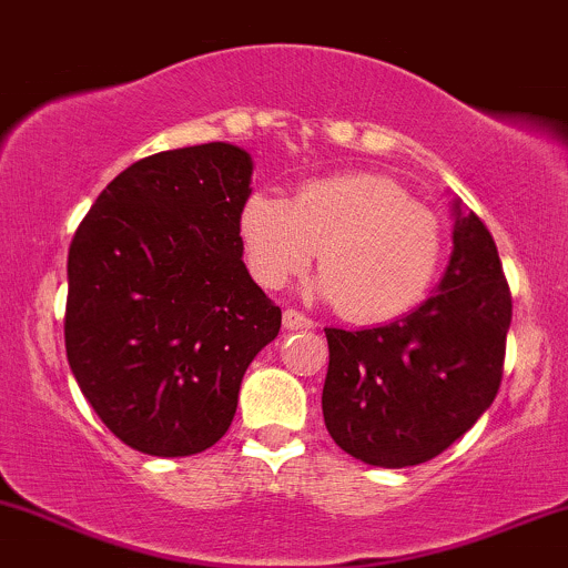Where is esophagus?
<instances>
[{
    "label": "esophagus",
    "instance_id": "obj_1",
    "mask_svg": "<svg viewBox=\"0 0 568 568\" xmlns=\"http://www.w3.org/2000/svg\"><path fill=\"white\" fill-rule=\"evenodd\" d=\"M283 326L288 328V332H304V328H315V323H313V317L296 313V310H285Z\"/></svg>",
    "mask_w": 568,
    "mask_h": 568
}]
</instances>
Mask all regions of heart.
<instances>
[{
  "instance_id": "1",
  "label": "heart",
  "mask_w": 568,
  "mask_h": 568,
  "mask_svg": "<svg viewBox=\"0 0 568 568\" xmlns=\"http://www.w3.org/2000/svg\"><path fill=\"white\" fill-rule=\"evenodd\" d=\"M236 229L255 283L283 288L317 255L315 294L361 323L394 321L417 307L445 258L436 213L375 172L307 180L291 202L253 191Z\"/></svg>"
}]
</instances>
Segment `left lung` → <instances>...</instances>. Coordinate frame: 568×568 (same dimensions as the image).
Here are the masks:
<instances>
[{
  "label": "left lung",
  "instance_id": "1",
  "mask_svg": "<svg viewBox=\"0 0 568 568\" xmlns=\"http://www.w3.org/2000/svg\"><path fill=\"white\" fill-rule=\"evenodd\" d=\"M509 321L494 236L453 199V253L436 294L394 323L326 328L323 420L332 439L383 469L439 456L494 404Z\"/></svg>",
  "mask_w": 568,
  "mask_h": 568
}]
</instances>
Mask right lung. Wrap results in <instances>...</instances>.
Returning a JSON list of instances; mask_svg holds the SVG:
<instances>
[{"mask_svg":"<svg viewBox=\"0 0 568 568\" xmlns=\"http://www.w3.org/2000/svg\"><path fill=\"white\" fill-rule=\"evenodd\" d=\"M253 159L229 142L136 161L99 193L67 261V361L104 426L180 458L232 426L280 307L242 261Z\"/></svg>","mask_w":568,"mask_h":568,"instance_id":"obj_1","label":"right lung"}]
</instances>
